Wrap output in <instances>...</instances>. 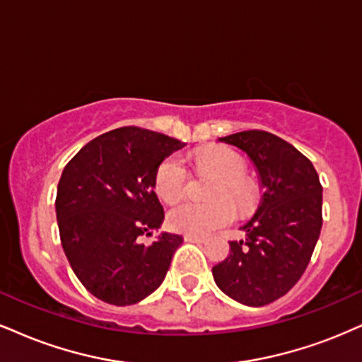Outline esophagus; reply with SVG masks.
Here are the masks:
<instances>
[{
	"label": "esophagus",
	"instance_id": "34e87169",
	"mask_svg": "<svg viewBox=\"0 0 362 362\" xmlns=\"http://www.w3.org/2000/svg\"><path fill=\"white\" fill-rule=\"evenodd\" d=\"M185 242H189V243H204L206 240L203 238V236H196V235H185Z\"/></svg>",
	"mask_w": 362,
	"mask_h": 362
}]
</instances>
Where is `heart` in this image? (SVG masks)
Masks as SVG:
<instances>
[{"label": "heart", "instance_id": "1", "mask_svg": "<svg viewBox=\"0 0 362 362\" xmlns=\"http://www.w3.org/2000/svg\"><path fill=\"white\" fill-rule=\"evenodd\" d=\"M196 160L204 169L220 176L211 191L213 202L194 203L185 202L169 209V228L186 235H208L235 220L236 208L226 196H230L240 208L250 209L255 203V186L245 174V160L228 147L206 149L196 154ZM188 168L180 156L173 154L160 160L156 171V193L166 203L180 199L188 185Z\"/></svg>", "mask_w": 362, "mask_h": 362}]
</instances>
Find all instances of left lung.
Wrapping results in <instances>:
<instances>
[{"label": "left lung", "instance_id": "left-lung-1", "mask_svg": "<svg viewBox=\"0 0 362 362\" xmlns=\"http://www.w3.org/2000/svg\"><path fill=\"white\" fill-rule=\"evenodd\" d=\"M238 147L257 169L263 194L247 238L230 242V255L213 267L221 292L243 305L262 307L298 282L322 228V186L304 154L265 131L220 137Z\"/></svg>", "mask_w": 362, "mask_h": 362}]
</instances>
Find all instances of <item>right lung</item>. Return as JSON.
Returning a JSON list of instances; mask_svg holds the SVG:
<instances>
[{
  "instance_id": "right-lung-1",
  "label": "right lung",
  "mask_w": 362,
  "mask_h": 362,
  "mask_svg": "<svg viewBox=\"0 0 362 362\" xmlns=\"http://www.w3.org/2000/svg\"><path fill=\"white\" fill-rule=\"evenodd\" d=\"M185 142L141 127H120L88 142L70 159L57 188L62 247L74 274L93 297L132 305L166 276L182 236L160 233L164 209L154 193L160 160Z\"/></svg>"
}]
</instances>
